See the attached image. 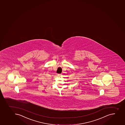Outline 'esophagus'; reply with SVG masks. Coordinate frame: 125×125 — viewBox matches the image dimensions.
I'll use <instances>...</instances> for the list:
<instances>
[{
    "label": "esophagus",
    "mask_w": 125,
    "mask_h": 125,
    "mask_svg": "<svg viewBox=\"0 0 125 125\" xmlns=\"http://www.w3.org/2000/svg\"><path fill=\"white\" fill-rule=\"evenodd\" d=\"M62 76V74H58V76L59 77H61Z\"/></svg>",
    "instance_id": "esophagus-1"
}]
</instances>
